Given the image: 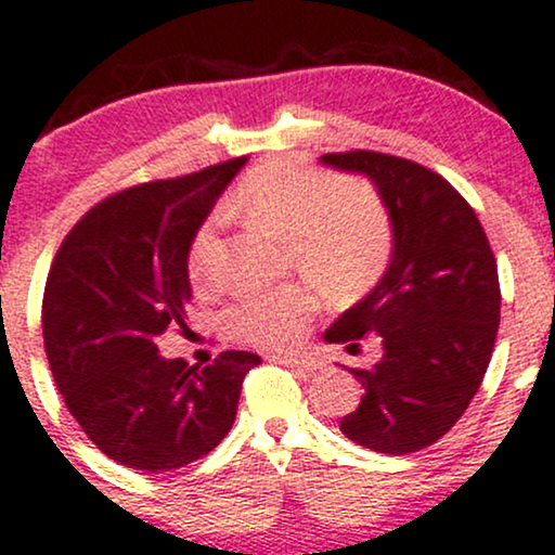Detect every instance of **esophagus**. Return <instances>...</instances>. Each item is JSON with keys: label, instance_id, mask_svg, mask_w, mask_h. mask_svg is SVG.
Masks as SVG:
<instances>
[{"label": "esophagus", "instance_id": "esophagus-1", "mask_svg": "<svg viewBox=\"0 0 555 555\" xmlns=\"http://www.w3.org/2000/svg\"><path fill=\"white\" fill-rule=\"evenodd\" d=\"M273 362H279V365H284V367H295V371H305V373H313L315 367H318V362L315 360H308V358H282V354H276V358H273Z\"/></svg>", "mask_w": 555, "mask_h": 555}]
</instances>
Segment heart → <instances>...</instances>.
<instances>
[{
	"label": "heart",
	"mask_w": 555,
	"mask_h": 555,
	"mask_svg": "<svg viewBox=\"0 0 555 555\" xmlns=\"http://www.w3.org/2000/svg\"><path fill=\"white\" fill-rule=\"evenodd\" d=\"M234 214L286 240L292 263L328 295L360 292L384 269L391 250V221L373 188L339 184L331 175L273 158L247 171L232 197ZM216 224L206 221L190 245V279L201 289L214 284ZM315 313L308 286L284 284L247 292L224 313L232 339L258 349L292 347Z\"/></svg>",
	"instance_id": "obj_1"
}]
</instances>
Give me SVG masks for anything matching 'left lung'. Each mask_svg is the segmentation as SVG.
Segmentation results:
<instances>
[{"instance_id":"1","label":"left lung","mask_w":555,"mask_h":555,"mask_svg":"<svg viewBox=\"0 0 555 555\" xmlns=\"http://www.w3.org/2000/svg\"><path fill=\"white\" fill-rule=\"evenodd\" d=\"M321 164L367 177L393 234L380 282L323 334L347 349L367 334L384 344L371 371H352L365 393L339 428L378 454H412L454 428L482 384L501 321L499 266L469 203L436 171L375 151Z\"/></svg>"}]
</instances>
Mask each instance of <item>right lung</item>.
Wrapping results in <instances>:
<instances>
[{"mask_svg": "<svg viewBox=\"0 0 555 555\" xmlns=\"http://www.w3.org/2000/svg\"><path fill=\"white\" fill-rule=\"evenodd\" d=\"M247 158L138 184L75 224L43 289V347L69 415L114 462L169 473L216 449L260 358L229 349L211 365L158 354L188 328L190 245Z\"/></svg>", "mask_w": 555, "mask_h": 555, "instance_id": "right-lung-1", "label": "right lung"}]
</instances>
